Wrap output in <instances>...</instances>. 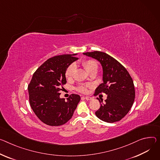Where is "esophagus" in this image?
Listing matches in <instances>:
<instances>
[{
  "mask_svg": "<svg viewBox=\"0 0 160 160\" xmlns=\"http://www.w3.org/2000/svg\"><path fill=\"white\" fill-rule=\"evenodd\" d=\"M83 98H84L87 100H92L93 99L92 97H89V96H85V97H83Z\"/></svg>",
  "mask_w": 160,
  "mask_h": 160,
  "instance_id": "esophagus-1",
  "label": "esophagus"
}]
</instances>
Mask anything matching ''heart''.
Instances as JSON below:
<instances>
[{
  "mask_svg": "<svg viewBox=\"0 0 160 160\" xmlns=\"http://www.w3.org/2000/svg\"><path fill=\"white\" fill-rule=\"evenodd\" d=\"M82 66L83 68L87 70L88 72H91L92 70H97L98 69V64L97 63L93 60H86L82 62ZM75 71V66L73 64H71L69 66L65 72V75L67 79H71L74 75V72ZM88 85L86 84H80L79 85L77 89L80 92L86 93L88 92Z\"/></svg>",
  "mask_w": 160,
  "mask_h": 160,
  "instance_id": "obj_1",
  "label": "heart"
}]
</instances>
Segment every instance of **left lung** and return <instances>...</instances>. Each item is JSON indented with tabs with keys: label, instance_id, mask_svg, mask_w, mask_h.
<instances>
[{
	"label": "left lung",
	"instance_id": "8db88e82",
	"mask_svg": "<svg viewBox=\"0 0 160 160\" xmlns=\"http://www.w3.org/2000/svg\"><path fill=\"white\" fill-rule=\"evenodd\" d=\"M83 54L98 61L103 69V82L96 89L94 95L104 92L107 98L104 103H100L96 115L101 121L110 123L121 120L132 108L135 97L133 81L128 71L105 52L95 51Z\"/></svg>",
	"mask_w": 160,
	"mask_h": 160
}]
</instances>
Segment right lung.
<instances>
[{
	"instance_id": "obj_1",
	"label": "right lung",
	"mask_w": 160,
	"mask_h": 160,
	"mask_svg": "<svg viewBox=\"0 0 160 160\" xmlns=\"http://www.w3.org/2000/svg\"><path fill=\"white\" fill-rule=\"evenodd\" d=\"M77 55L50 58L37 69L28 86L31 107L37 117L47 125L57 126L66 123L80 100V96L74 94L67 101L60 98V91L67 82L66 70L78 59Z\"/></svg>"
}]
</instances>
